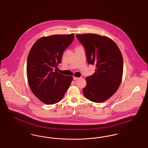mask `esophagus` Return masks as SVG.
<instances>
[{"mask_svg": "<svg viewBox=\"0 0 148 148\" xmlns=\"http://www.w3.org/2000/svg\"><path fill=\"white\" fill-rule=\"evenodd\" d=\"M78 79H79V77H73V79L75 80H77Z\"/></svg>", "mask_w": 148, "mask_h": 148, "instance_id": "esophagus-1", "label": "esophagus"}]
</instances>
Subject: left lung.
<instances>
[{"instance_id":"left-lung-1","label":"left lung","mask_w":148,"mask_h":148,"mask_svg":"<svg viewBox=\"0 0 148 148\" xmlns=\"http://www.w3.org/2000/svg\"><path fill=\"white\" fill-rule=\"evenodd\" d=\"M83 45L86 60L95 64V72L86 78L87 84L83 90L86 98L101 103L116 92L121 82L123 59L117 45L110 38L94 34L76 35Z\"/></svg>"}]
</instances>
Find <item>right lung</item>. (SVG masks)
Listing matches in <instances>:
<instances>
[{
	"label": "right lung",
	"mask_w": 148,
	"mask_h": 148,
	"mask_svg": "<svg viewBox=\"0 0 148 148\" xmlns=\"http://www.w3.org/2000/svg\"><path fill=\"white\" fill-rule=\"evenodd\" d=\"M73 34L44 36L34 44L29 53L27 74L30 88L47 104L60 101L73 80L58 73L64 51L73 42Z\"/></svg>",
	"instance_id": "1"
}]
</instances>
